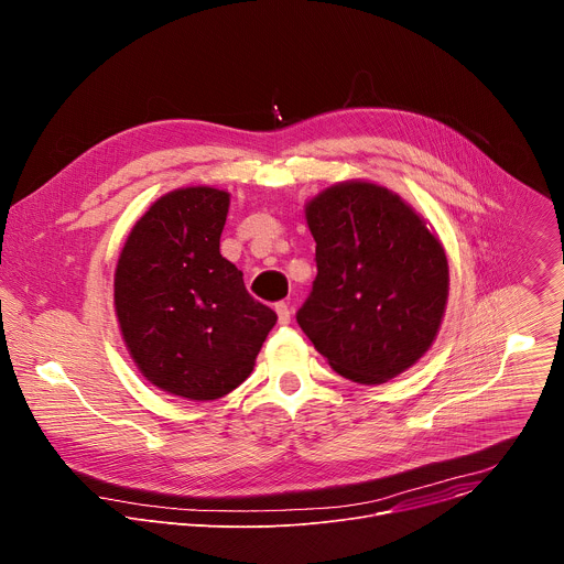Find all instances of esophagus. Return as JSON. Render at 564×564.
<instances>
[{"label":"esophagus","instance_id":"1","mask_svg":"<svg viewBox=\"0 0 564 564\" xmlns=\"http://www.w3.org/2000/svg\"><path fill=\"white\" fill-rule=\"evenodd\" d=\"M274 310H276V316H279V324H281V326H288V324H290V316H292L290 305H288L285 301H281V303L274 305Z\"/></svg>","mask_w":564,"mask_h":564}]
</instances>
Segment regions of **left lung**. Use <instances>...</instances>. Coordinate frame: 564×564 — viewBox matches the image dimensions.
Returning a JSON list of instances; mask_svg holds the SVG:
<instances>
[{
    "instance_id": "left-lung-1",
    "label": "left lung",
    "mask_w": 564,
    "mask_h": 564,
    "mask_svg": "<svg viewBox=\"0 0 564 564\" xmlns=\"http://www.w3.org/2000/svg\"><path fill=\"white\" fill-rule=\"evenodd\" d=\"M316 279L296 321L333 370L383 383L433 346L448 301L437 234L399 194L337 183L305 203Z\"/></svg>"
}]
</instances>
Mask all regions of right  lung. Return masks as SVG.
I'll use <instances>...</instances> for the list:
<instances>
[{"label":"right lung","instance_id":"right-lung-1","mask_svg":"<svg viewBox=\"0 0 564 564\" xmlns=\"http://www.w3.org/2000/svg\"><path fill=\"white\" fill-rule=\"evenodd\" d=\"M229 194L181 187L135 220L113 276L124 346L142 377L167 394L212 401L243 383L276 324L220 254Z\"/></svg>","mask_w":564,"mask_h":564}]
</instances>
